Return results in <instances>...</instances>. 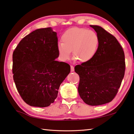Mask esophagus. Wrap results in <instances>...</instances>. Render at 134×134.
Listing matches in <instances>:
<instances>
[{"instance_id": "obj_1", "label": "esophagus", "mask_w": 134, "mask_h": 134, "mask_svg": "<svg viewBox=\"0 0 134 134\" xmlns=\"http://www.w3.org/2000/svg\"><path fill=\"white\" fill-rule=\"evenodd\" d=\"M70 67H71V72L74 71V67L72 66V65H71V66H70Z\"/></svg>"}]
</instances>
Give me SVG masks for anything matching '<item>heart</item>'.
<instances>
[{"instance_id":"1","label":"heart","mask_w":134,"mask_h":134,"mask_svg":"<svg viewBox=\"0 0 134 134\" xmlns=\"http://www.w3.org/2000/svg\"><path fill=\"white\" fill-rule=\"evenodd\" d=\"M63 42H58L57 49L61 58L69 60L72 55L80 63L89 62L98 49L99 38L92 30L86 28H72L64 32L62 37Z\"/></svg>"}]
</instances>
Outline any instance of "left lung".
Segmentation results:
<instances>
[{
	"instance_id": "obj_1",
	"label": "left lung",
	"mask_w": 134,
	"mask_h": 134,
	"mask_svg": "<svg viewBox=\"0 0 134 134\" xmlns=\"http://www.w3.org/2000/svg\"><path fill=\"white\" fill-rule=\"evenodd\" d=\"M90 26L99 36L98 49L91 60L76 65L74 71L80 77V97L87 105L97 106L110 102L116 96L124 77L125 62L116 38L101 26Z\"/></svg>"
}]
</instances>
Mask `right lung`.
I'll return each mask as SVG.
<instances>
[{"mask_svg":"<svg viewBox=\"0 0 134 134\" xmlns=\"http://www.w3.org/2000/svg\"><path fill=\"white\" fill-rule=\"evenodd\" d=\"M57 32L38 29L25 37L13 53V77L22 99L35 107H47L57 97L60 86L70 72L59 62Z\"/></svg>","mask_w":134,"mask_h":134,"instance_id":"right-lung-1","label":"right lung"}]
</instances>
